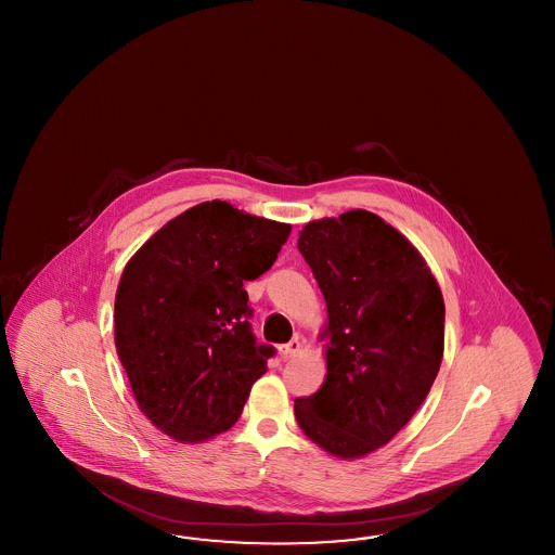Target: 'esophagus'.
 <instances>
[{
    "label": "esophagus",
    "instance_id": "obj_1",
    "mask_svg": "<svg viewBox=\"0 0 555 555\" xmlns=\"http://www.w3.org/2000/svg\"><path fill=\"white\" fill-rule=\"evenodd\" d=\"M299 347H301V341L295 337V339H291L289 344L281 345L279 347V358L283 360V362H287L291 360L297 351H299Z\"/></svg>",
    "mask_w": 555,
    "mask_h": 555
}]
</instances>
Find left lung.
<instances>
[{
	"label": "left lung",
	"instance_id": "1",
	"mask_svg": "<svg viewBox=\"0 0 555 555\" xmlns=\"http://www.w3.org/2000/svg\"><path fill=\"white\" fill-rule=\"evenodd\" d=\"M297 249L324 295L326 380L295 399L299 428L335 457L387 446L443 360L446 304L418 249L366 210L312 220Z\"/></svg>",
	"mask_w": 555,
	"mask_h": 555
}]
</instances>
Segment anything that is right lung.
Returning a JSON list of instances; mask_svg holds the SVG:
<instances>
[{"label":"right lung","instance_id":"right-lung-1","mask_svg":"<svg viewBox=\"0 0 555 555\" xmlns=\"http://www.w3.org/2000/svg\"><path fill=\"white\" fill-rule=\"evenodd\" d=\"M291 224L214 199L166 222L125 266L114 341L139 410L199 443L237 423L274 347L254 337L245 281L274 264Z\"/></svg>","mask_w":555,"mask_h":555}]
</instances>
